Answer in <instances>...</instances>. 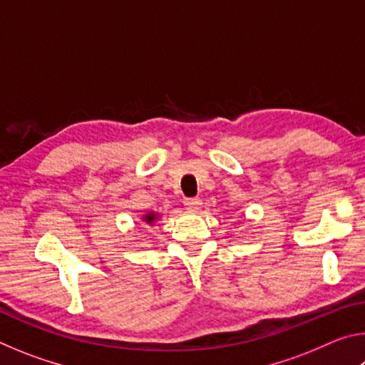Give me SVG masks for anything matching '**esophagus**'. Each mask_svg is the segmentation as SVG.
<instances>
[{"instance_id": "1", "label": "esophagus", "mask_w": 365, "mask_h": 365, "mask_svg": "<svg viewBox=\"0 0 365 365\" xmlns=\"http://www.w3.org/2000/svg\"><path fill=\"white\" fill-rule=\"evenodd\" d=\"M183 206L188 209V211H197L201 206V200L200 197H185Z\"/></svg>"}]
</instances>
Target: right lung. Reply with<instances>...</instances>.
Here are the masks:
<instances>
[{
    "mask_svg": "<svg viewBox=\"0 0 365 365\" xmlns=\"http://www.w3.org/2000/svg\"><path fill=\"white\" fill-rule=\"evenodd\" d=\"M145 220L148 222V224H153V222L156 220V214H146L145 215Z\"/></svg>",
    "mask_w": 365,
    "mask_h": 365,
    "instance_id": "right-lung-1",
    "label": "right lung"
}]
</instances>
